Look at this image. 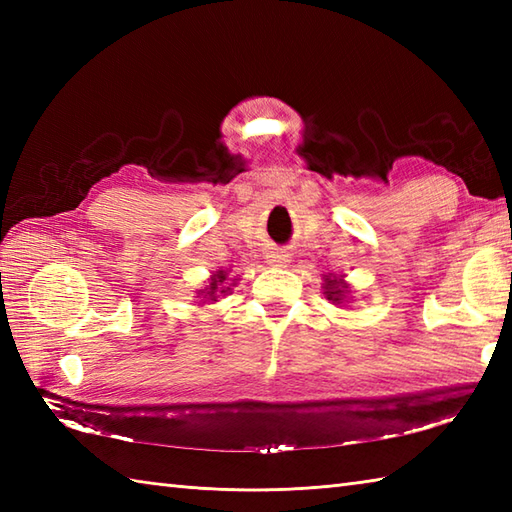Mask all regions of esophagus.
Returning <instances> with one entry per match:
<instances>
[{
	"instance_id": "34e87169",
	"label": "esophagus",
	"mask_w": 512,
	"mask_h": 512,
	"mask_svg": "<svg viewBox=\"0 0 512 512\" xmlns=\"http://www.w3.org/2000/svg\"><path fill=\"white\" fill-rule=\"evenodd\" d=\"M288 262H290V255H286L284 250L273 248V250H268V253H266V264L268 266L281 268V266H288Z\"/></svg>"
}]
</instances>
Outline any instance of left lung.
I'll return each mask as SVG.
<instances>
[{
	"label": "left lung",
	"mask_w": 512,
	"mask_h": 512,
	"mask_svg": "<svg viewBox=\"0 0 512 512\" xmlns=\"http://www.w3.org/2000/svg\"><path fill=\"white\" fill-rule=\"evenodd\" d=\"M323 295L328 297V301L336 303H345L347 297H350V290H347V284L341 277H325V284H323Z\"/></svg>",
	"instance_id": "1"
}]
</instances>
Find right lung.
<instances>
[{
    "mask_svg": "<svg viewBox=\"0 0 512 512\" xmlns=\"http://www.w3.org/2000/svg\"><path fill=\"white\" fill-rule=\"evenodd\" d=\"M226 284V273L224 270H217V273L211 277V281H209V286H206L204 290H200L198 295H202L204 299H211V301H217V295H222V292H226V290H231V288H226L224 286Z\"/></svg>",
    "mask_w": 512,
    "mask_h": 512,
    "instance_id": "1",
    "label": "right lung"
}]
</instances>
